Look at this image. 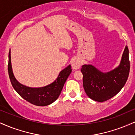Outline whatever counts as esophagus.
I'll return each mask as SVG.
<instances>
[{
  "instance_id": "1",
  "label": "esophagus",
  "mask_w": 135,
  "mask_h": 135,
  "mask_svg": "<svg viewBox=\"0 0 135 135\" xmlns=\"http://www.w3.org/2000/svg\"><path fill=\"white\" fill-rule=\"evenodd\" d=\"M80 65H81V63H80V60H75L72 63V68L74 69L77 70L80 68Z\"/></svg>"
}]
</instances>
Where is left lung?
Returning <instances> with one entry per match:
<instances>
[{
    "mask_svg": "<svg viewBox=\"0 0 135 135\" xmlns=\"http://www.w3.org/2000/svg\"><path fill=\"white\" fill-rule=\"evenodd\" d=\"M130 63L129 49L125 47L120 65L109 72L103 73L91 65H84L80 71L83 75L85 92L94 101L103 102L116 95L128 80Z\"/></svg>",
    "mask_w": 135,
    "mask_h": 135,
    "instance_id": "obj_1",
    "label": "left lung"
}]
</instances>
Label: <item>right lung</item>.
<instances>
[{"label":"right lung","instance_id":"obj_1","mask_svg":"<svg viewBox=\"0 0 135 135\" xmlns=\"http://www.w3.org/2000/svg\"><path fill=\"white\" fill-rule=\"evenodd\" d=\"M72 72L71 65L60 72L58 78L51 84L43 88H32L18 83L13 75L11 62V51L9 52L8 73L12 86L15 91L26 101L37 106H46L51 104L58 99L64 84Z\"/></svg>","mask_w":135,"mask_h":135}]
</instances>
